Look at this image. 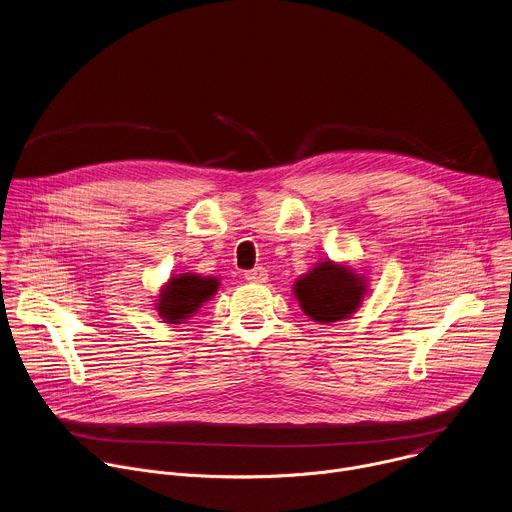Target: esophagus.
Masks as SVG:
<instances>
[{
    "instance_id": "esophagus-1",
    "label": "esophagus",
    "mask_w": 512,
    "mask_h": 512,
    "mask_svg": "<svg viewBox=\"0 0 512 512\" xmlns=\"http://www.w3.org/2000/svg\"><path fill=\"white\" fill-rule=\"evenodd\" d=\"M245 279L249 283H265L267 281V271L263 267H257V269H251L245 273Z\"/></svg>"
}]
</instances>
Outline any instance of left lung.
I'll return each instance as SVG.
<instances>
[{"label":"left lung","instance_id":"obj_1","mask_svg":"<svg viewBox=\"0 0 512 512\" xmlns=\"http://www.w3.org/2000/svg\"><path fill=\"white\" fill-rule=\"evenodd\" d=\"M294 296L302 312L318 324L350 318L369 294V277L348 263L324 259L296 279Z\"/></svg>","mask_w":512,"mask_h":512}]
</instances>
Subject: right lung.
<instances>
[{
    "mask_svg": "<svg viewBox=\"0 0 512 512\" xmlns=\"http://www.w3.org/2000/svg\"><path fill=\"white\" fill-rule=\"evenodd\" d=\"M221 287V281L210 275L198 273H178L172 275L162 287L160 296H156V312L162 322L170 326L184 324L192 318L202 304L212 300V296Z\"/></svg>",
    "mask_w": 512,
    "mask_h": 512,
    "instance_id": "1",
    "label": "right lung"
}]
</instances>
